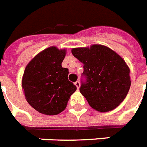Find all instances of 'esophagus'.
<instances>
[{"mask_svg":"<svg viewBox=\"0 0 147 147\" xmlns=\"http://www.w3.org/2000/svg\"><path fill=\"white\" fill-rule=\"evenodd\" d=\"M74 84H75V86H77V90H79L80 86V83L79 81H77V82H75Z\"/></svg>","mask_w":147,"mask_h":147,"instance_id":"esophagus-1","label":"esophagus"}]
</instances>
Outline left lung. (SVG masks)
I'll return each instance as SVG.
<instances>
[{
    "instance_id": "8db88e82",
    "label": "left lung",
    "mask_w": 147,
    "mask_h": 147,
    "mask_svg": "<svg viewBox=\"0 0 147 147\" xmlns=\"http://www.w3.org/2000/svg\"><path fill=\"white\" fill-rule=\"evenodd\" d=\"M71 52L83 64L80 92L90 106L106 112L120 105L131 83L130 69L123 58L102 45L73 49Z\"/></svg>"
}]
</instances>
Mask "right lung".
Listing matches in <instances>:
<instances>
[{
	"label": "right lung",
	"mask_w": 147,
	"mask_h": 147,
	"mask_svg": "<svg viewBox=\"0 0 147 147\" xmlns=\"http://www.w3.org/2000/svg\"><path fill=\"white\" fill-rule=\"evenodd\" d=\"M65 55V49L50 47L36 55L24 70L22 87L26 99L40 113L47 115L61 113L77 90L68 80V69L61 66Z\"/></svg>",
	"instance_id": "1"
}]
</instances>
